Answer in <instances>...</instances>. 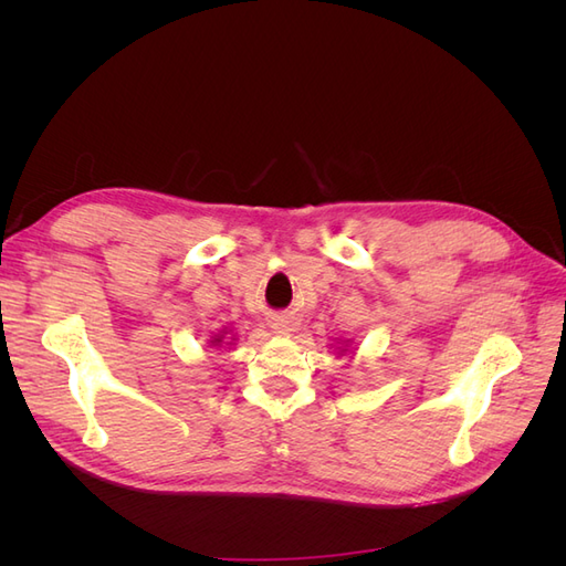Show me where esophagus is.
I'll return each mask as SVG.
<instances>
[{
  "label": "esophagus",
  "mask_w": 566,
  "mask_h": 566,
  "mask_svg": "<svg viewBox=\"0 0 566 566\" xmlns=\"http://www.w3.org/2000/svg\"><path fill=\"white\" fill-rule=\"evenodd\" d=\"M271 328H273V333H279V335H293L297 331V321H293V318H273Z\"/></svg>",
  "instance_id": "1"
}]
</instances>
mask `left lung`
I'll use <instances>...</instances> for the list:
<instances>
[{
    "label": "left lung",
    "instance_id": "obj_1",
    "mask_svg": "<svg viewBox=\"0 0 566 566\" xmlns=\"http://www.w3.org/2000/svg\"><path fill=\"white\" fill-rule=\"evenodd\" d=\"M349 345H352V339H337V342H335V349H337L339 356H345L347 352H352Z\"/></svg>",
    "mask_w": 566,
    "mask_h": 566
}]
</instances>
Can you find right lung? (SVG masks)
<instances>
[{"instance_id": "obj_1", "label": "right lung", "mask_w": 566, "mask_h": 566, "mask_svg": "<svg viewBox=\"0 0 566 566\" xmlns=\"http://www.w3.org/2000/svg\"><path fill=\"white\" fill-rule=\"evenodd\" d=\"M235 339H238V335L224 325V328H221L219 333L210 335V342H208V345H210L212 349H219V347H227V349H229V347H233V345H235Z\"/></svg>"}]
</instances>
